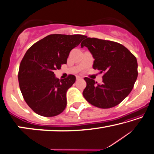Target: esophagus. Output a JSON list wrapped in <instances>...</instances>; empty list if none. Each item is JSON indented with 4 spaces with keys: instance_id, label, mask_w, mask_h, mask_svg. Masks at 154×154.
<instances>
[{
    "instance_id": "1",
    "label": "esophagus",
    "mask_w": 154,
    "mask_h": 154,
    "mask_svg": "<svg viewBox=\"0 0 154 154\" xmlns=\"http://www.w3.org/2000/svg\"><path fill=\"white\" fill-rule=\"evenodd\" d=\"M76 79H77V80H79V79H82V77H80V76H76Z\"/></svg>"
}]
</instances>
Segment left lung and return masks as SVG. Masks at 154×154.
I'll return each mask as SVG.
<instances>
[{"label": "left lung", "instance_id": "1", "mask_svg": "<svg viewBox=\"0 0 154 154\" xmlns=\"http://www.w3.org/2000/svg\"><path fill=\"white\" fill-rule=\"evenodd\" d=\"M81 43L93 55V68L104 72L102 84L85 77V99L93 106L109 109L125 99L134 88L137 77L136 57L120 43L111 41L89 38Z\"/></svg>", "mask_w": 154, "mask_h": 154}]
</instances>
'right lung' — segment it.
<instances>
[{"label":"right lung","instance_id":"1","mask_svg":"<svg viewBox=\"0 0 154 154\" xmlns=\"http://www.w3.org/2000/svg\"><path fill=\"white\" fill-rule=\"evenodd\" d=\"M85 38L81 34H50L27 50L20 63L18 83L25 101L36 113L53 117L66 109V92L76 77L69 75L59 79L54 71L66 63L70 52Z\"/></svg>","mask_w":154,"mask_h":154}]
</instances>
